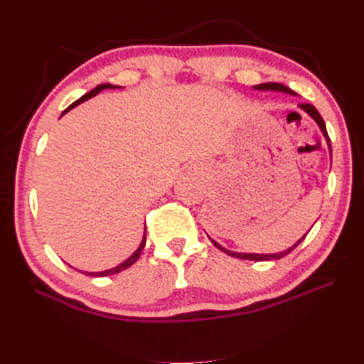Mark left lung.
I'll return each mask as SVG.
<instances>
[{
    "instance_id": "obj_1",
    "label": "left lung",
    "mask_w": 364,
    "mask_h": 364,
    "mask_svg": "<svg viewBox=\"0 0 364 364\" xmlns=\"http://www.w3.org/2000/svg\"><path fill=\"white\" fill-rule=\"evenodd\" d=\"M253 89H256V90H275V92H285V94H289V95H296V92H293L291 89L287 87V85L280 84V82H264V84H257V85H255ZM299 108H301L302 111H306V113H307L310 117H312L316 124H318V127H320V130H321V134H323V136H325V140H326V143H328L329 154H331V141H329V136H328V132H326V125H325V121H323V117L320 116L318 111H316V108L314 107V105H309V103H302V105H299ZM208 239H210V237H208ZM304 239H306V235H304L302 239L297 240L293 247H289L288 250L282 251V253H274V255L235 253V251H229V250H226V248H223L221 245H218V243H216L213 239H210V240H211V243H213V245H215L216 248H220L221 251H224V253L229 255V256L239 257V259H250V261H270V259H280V257L287 256L288 253H291V251H293V250H294L297 245H299V243H301Z\"/></svg>"
}]
</instances>
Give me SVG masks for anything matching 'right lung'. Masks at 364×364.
Returning a JSON list of instances; mask_svg holds the SVG:
<instances>
[{"mask_svg": "<svg viewBox=\"0 0 364 364\" xmlns=\"http://www.w3.org/2000/svg\"><path fill=\"white\" fill-rule=\"evenodd\" d=\"M116 87L119 89V85H116ZM116 87H114L113 84H100V85H97L95 89H92L90 92H87V94L82 95L81 98H79V100H76L75 103H71L70 107L63 111L62 116H63L65 113H68V111H70L71 108L77 107L79 103H82V102H85V100H89V98L95 97L97 94H100V92H102L103 89H116ZM144 243H146V226H144V234H143V240H141V243H140V247H138V248L134 251V255H132L130 257H127V259H125L124 262H121V264H119V266H116V267H113V269L103 270V272H82V274H85V275H92V277H107V275H113V274L122 272V270H125L127 267H130L132 264H134V262L138 259V257H140L141 251H143V248H144Z\"/></svg>", "mask_w": 364, "mask_h": 364, "instance_id": "add662e5", "label": "right lung"}]
</instances>
